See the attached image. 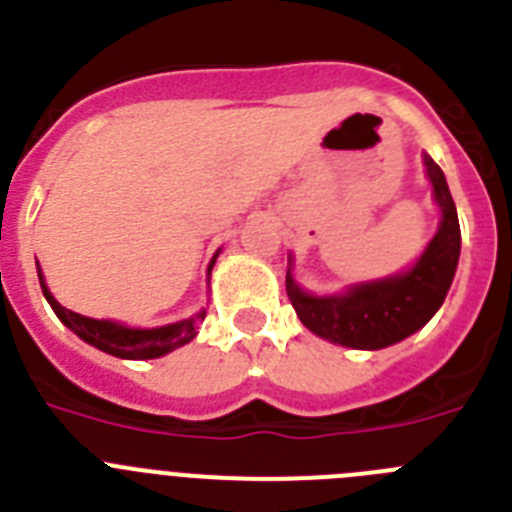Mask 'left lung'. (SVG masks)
I'll return each mask as SVG.
<instances>
[{
    "instance_id": "1",
    "label": "left lung",
    "mask_w": 512,
    "mask_h": 512,
    "mask_svg": "<svg viewBox=\"0 0 512 512\" xmlns=\"http://www.w3.org/2000/svg\"><path fill=\"white\" fill-rule=\"evenodd\" d=\"M425 174L441 207V225L413 269L377 282L354 284L343 295L315 297L292 279L287 269V295L302 325L325 341L361 351H377L413 336L438 312L454 282L461 251L456 205L441 166L423 153ZM292 261V259H289Z\"/></svg>"
}]
</instances>
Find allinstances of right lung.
I'll use <instances>...</instances> for the list:
<instances>
[{"instance_id":"obj_1","label":"right lung","mask_w":512,"mask_h":512,"mask_svg":"<svg viewBox=\"0 0 512 512\" xmlns=\"http://www.w3.org/2000/svg\"><path fill=\"white\" fill-rule=\"evenodd\" d=\"M35 264H38V261H35ZM212 264H215V259H212ZM38 279H40V289H43L45 300H48V305L53 307L58 320H61L66 328L74 330L81 341H87L89 346L99 348V351H104V354L117 356V359H158V356L169 354V351H174V348L192 341V338L197 336V330H200L202 320H205V310L197 312V315H192V318L187 320H179V323L161 325V328H128V325L112 323V320L84 318V315H79V312L66 310V307L51 295V289L45 287L40 266H38Z\"/></svg>"}]
</instances>
